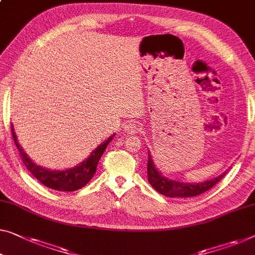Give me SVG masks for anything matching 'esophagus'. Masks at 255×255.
<instances>
[{
    "instance_id": "obj_1",
    "label": "esophagus",
    "mask_w": 255,
    "mask_h": 255,
    "mask_svg": "<svg viewBox=\"0 0 255 255\" xmlns=\"http://www.w3.org/2000/svg\"><path fill=\"white\" fill-rule=\"evenodd\" d=\"M124 131L126 132V134L129 135H132V134H137V132L140 131V126L137 123H128L125 125L124 127Z\"/></svg>"
}]
</instances>
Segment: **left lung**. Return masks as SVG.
Here are the masks:
<instances>
[{
    "mask_svg": "<svg viewBox=\"0 0 255 255\" xmlns=\"http://www.w3.org/2000/svg\"><path fill=\"white\" fill-rule=\"evenodd\" d=\"M149 154V160H147V181L150 182V184L153 187L155 191H158L161 195L166 197H195L198 196L200 193H204L207 190L214 187V185L222 180L226 176L227 172H225L221 175L213 178V180L201 182V183H183V182H177L173 180H168L165 176L161 175L160 172H158L157 168L152 161V158Z\"/></svg>",
    "mask_w": 255,
    "mask_h": 255,
    "instance_id": "1",
    "label": "left lung"
}]
</instances>
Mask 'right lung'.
I'll return each instance as SVG.
<instances>
[{"label":"right lung","instance_id":"add662e5","mask_svg":"<svg viewBox=\"0 0 255 255\" xmlns=\"http://www.w3.org/2000/svg\"><path fill=\"white\" fill-rule=\"evenodd\" d=\"M11 134H12L14 144H16L17 149L19 151V155H20L21 160L26 166V168L33 174V176L35 177L37 181H40L41 183L45 185V187L57 190V191H75V190L85 187V185L91 180V177L94 176V174L96 173V167L98 161H100L102 154L104 153L108 144L111 142V139L113 138L112 135L111 137H109L104 143L98 145L96 147V150L91 152V154L87 160L82 161L81 164L74 167V168L65 170H50L35 165L27 157V154L25 153L22 147L19 145V143L17 142L16 132H14L13 126H11Z\"/></svg>","mask_w":255,"mask_h":255}]
</instances>
